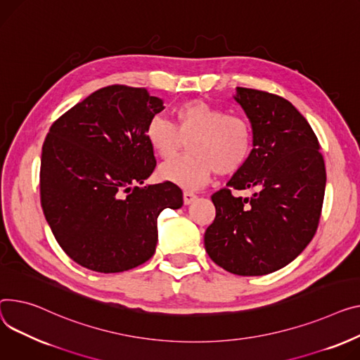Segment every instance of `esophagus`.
Wrapping results in <instances>:
<instances>
[{"label": "esophagus", "instance_id": "1", "mask_svg": "<svg viewBox=\"0 0 360 360\" xmlns=\"http://www.w3.org/2000/svg\"><path fill=\"white\" fill-rule=\"evenodd\" d=\"M197 195L194 193H191V191H185L184 193V204L185 205H189L193 201H195Z\"/></svg>", "mask_w": 360, "mask_h": 360}]
</instances>
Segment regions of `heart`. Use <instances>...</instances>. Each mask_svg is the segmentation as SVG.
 <instances>
[{
    "mask_svg": "<svg viewBox=\"0 0 360 360\" xmlns=\"http://www.w3.org/2000/svg\"><path fill=\"white\" fill-rule=\"evenodd\" d=\"M175 124L153 115L145 130L152 150L162 159L175 158L188 141L189 155L162 165L159 175L185 189L205 185L211 175H230L246 165L253 150L249 120L205 100H189L174 110Z\"/></svg>",
    "mask_w": 360,
    "mask_h": 360,
    "instance_id": "1",
    "label": "heart"
}]
</instances>
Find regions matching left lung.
I'll return each instance as SVG.
<instances>
[{"label":"left lung","instance_id":"obj_1","mask_svg":"<svg viewBox=\"0 0 360 360\" xmlns=\"http://www.w3.org/2000/svg\"><path fill=\"white\" fill-rule=\"evenodd\" d=\"M255 143L246 165L211 195L215 219L204 245L219 266L242 276L272 274L314 237L326 189L320 143L301 112L279 95L237 88ZM255 188L250 199L231 188Z\"/></svg>","mask_w":360,"mask_h":360}]
</instances>
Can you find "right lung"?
<instances>
[{
  "label": "right lung",
  "instance_id": "add662e5",
  "mask_svg": "<svg viewBox=\"0 0 360 360\" xmlns=\"http://www.w3.org/2000/svg\"><path fill=\"white\" fill-rule=\"evenodd\" d=\"M163 103L145 88L110 85L62 114L47 133L40 162V202L63 252L101 274L149 260L158 217L181 208L175 184L141 186L156 159L145 136Z\"/></svg>",
  "mask_w": 360,
  "mask_h": 360
}]
</instances>
